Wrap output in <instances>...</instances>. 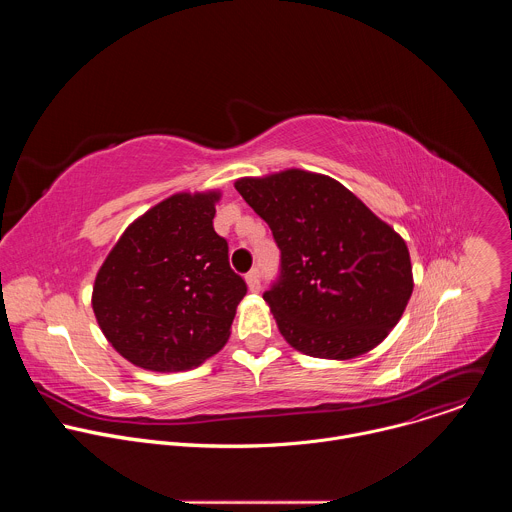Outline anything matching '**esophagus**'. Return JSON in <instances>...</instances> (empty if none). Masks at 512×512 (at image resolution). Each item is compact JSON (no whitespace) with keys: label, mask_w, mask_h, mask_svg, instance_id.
<instances>
[{"label":"esophagus","mask_w":512,"mask_h":512,"mask_svg":"<svg viewBox=\"0 0 512 512\" xmlns=\"http://www.w3.org/2000/svg\"><path fill=\"white\" fill-rule=\"evenodd\" d=\"M259 277H261V275H259V269H253V271H249V273L245 275L247 285H249L251 291H259V289H261V279H259Z\"/></svg>","instance_id":"34e87169"}]
</instances>
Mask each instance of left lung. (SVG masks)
<instances>
[{
    "instance_id": "1",
    "label": "left lung",
    "mask_w": 512,
    "mask_h": 512,
    "mask_svg": "<svg viewBox=\"0 0 512 512\" xmlns=\"http://www.w3.org/2000/svg\"><path fill=\"white\" fill-rule=\"evenodd\" d=\"M235 188L281 253L263 300L283 338L308 356L336 360L383 342L413 291L405 241L322 174L285 170L241 178Z\"/></svg>"
}]
</instances>
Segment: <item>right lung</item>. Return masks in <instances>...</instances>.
Here are the masks:
<instances>
[{
  "label": "right lung",
  "instance_id": "add662e5",
  "mask_svg": "<svg viewBox=\"0 0 512 512\" xmlns=\"http://www.w3.org/2000/svg\"><path fill=\"white\" fill-rule=\"evenodd\" d=\"M216 192L174 194L123 233L93 287V310L135 367L174 373L218 352L231 334L245 279L212 227Z\"/></svg>",
  "mask_w": 512,
  "mask_h": 512
}]
</instances>
